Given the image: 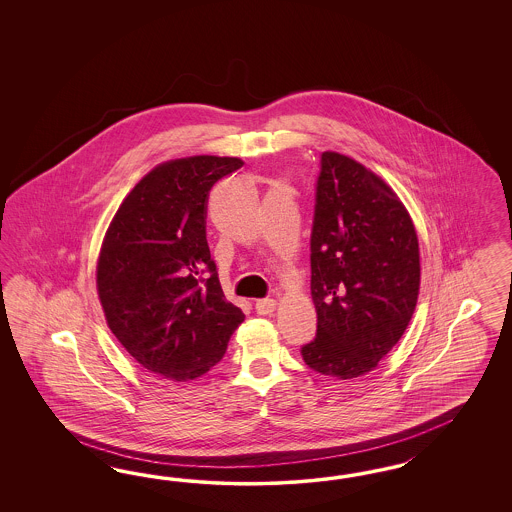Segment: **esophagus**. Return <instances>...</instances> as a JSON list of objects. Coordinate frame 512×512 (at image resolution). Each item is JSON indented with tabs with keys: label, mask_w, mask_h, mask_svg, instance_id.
Here are the masks:
<instances>
[{
	"label": "esophagus",
	"mask_w": 512,
	"mask_h": 512,
	"mask_svg": "<svg viewBox=\"0 0 512 512\" xmlns=\"http://www.w3.org/2000/svg\"><path fill=\"white\" fill-rule=\"evenodd\" d=\"M255 310L259 315H270L272 311L276 310V300L274 298H263L255 302Z\"/></svg>",
	"instance_id": "esophagus-1"
}]
</instances>
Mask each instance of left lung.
I'll list each match as a JSON object with an SVG mask.
<instances>
[{
	"label": "left lung",
	"instance_id": "8db88e82",
	"mask_svg": "<svg viewBox=\"0 0 512 512\" xmlns=\"http://www.w3.org/2000/svg\"><path fill=\"white\" fill-rule=\"evenodd\" d=\"M310 249L317 334L300 349L304 362L336 379L372 372L417 306L419 240L411 217L379 176L325 152Z\"/></svg>",
	"mask_w": 512,
	"mask_h": 512
}]
</instances>
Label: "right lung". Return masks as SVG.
<instances>
[{"instance_id":"add662e5","label":"right lung","mask_w":512,"mask_h":512,"mask_svg":"<svg viewBox=\"0 0 512 512\" xmlns=\"http://www.w3.org/2000/svg\"><path fill=\"white\" fill-rule=\"evenodd\" d=\"M242 165L195 155L155 167L125 197L101 248L97 291L112 334L172 381L216 366L244 321L223 295L206 240L210 189Z\"/></svg>"}]
</instances>
